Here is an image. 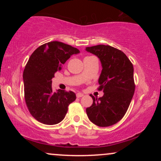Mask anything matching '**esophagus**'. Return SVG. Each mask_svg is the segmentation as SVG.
I'll list each match as a JSON object with an SVG mask.
<instances>
[{
	"mask_svg": "<svg viewBox=\"0 0 161 161\" xmlns=\"http://www.w3.org/2000/svg\"><path fill=\"white\" fill-rule=\"evenodd\" d=\"M83 95H83L82 93H80V92H79V93L76 94V97H82Z\"/></svg>",
	"mask_w": 161,
	"mask_h": 161,
	"instance_id": "esophagus-1",
	"label": "esophagus"
}]
</instances>
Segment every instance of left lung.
<instances>
[{
    "label": "left lung",
    "mask_w": 161,
    "mask_h": 161,
    "mask_svg": "<svg viewBox=\"0 0 161 161\" xmlns=\"http://www.w3.org/2000/svg\"><path fill=\"white\" fill-rule=\"evenodd\" d=\"M86 51L101 60L102 71L97 89L104 92L99 98L90 95L93 104L86 108V114L97 126H110L121 120L133 97L136 88L133 65L123 51L110 45L88 47Z\"/></svg>",
    "instance_id": "8db88e82"
}]
</instances>
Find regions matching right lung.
Masks as SVG:
<instances>
[{"label":"right lung","mask_w":161,"mask_h":161,"mask_svg":"<svg viewBox=\"0 0 161 161\" xmlns=\"http://www.w3.org/2000/svg\"><path fill=\"white\" fill-rule=\"evenodd\" d=\"M78 53V49L69 45L51 42L39 46L29 57L23 71L24 97L31 115L40 123H60L68 106L76 98L71 91L53 92L51 79L70 56Z\"/></svg>","instance_id":"add662e5"}]
</instances>
